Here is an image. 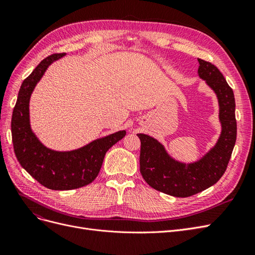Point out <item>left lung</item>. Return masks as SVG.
I'll return each instance as SVG.
<instances>
[{
  "instance_id": "left-lung-1",
  "label": "left lung",
  "mask_w": 255,
  "mask_h": 255,
  "mask_svg": "<svg viewBox=\"0 0 255 255\" xmlns=\"http://www.w3.org/2000/svg\"><path fill=\"white\" fill-rule=\"evenodd\" d=\"M198 74L206 81L219 103L221 134L208 153L191 164H183L168 155L163 144L153 137L137 134L140 139V173L150 186L173 197L186 198L205 190L217 183L226 172L236 141L235 99L219 69L198 58Z\"/></svg>"
}]
</instances>
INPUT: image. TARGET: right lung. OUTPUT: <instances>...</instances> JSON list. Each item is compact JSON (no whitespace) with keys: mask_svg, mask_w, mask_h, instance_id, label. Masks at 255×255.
<instances>
[{"mask_svg":"<svg viewBox=\"0 0 255 255\" xmlns=\"http://www.w3.org/2000/svg\"><path fill=\"white\" fill-rule=\"evenodd\" d=\"M65 53L45 57L23 81L11 118L13 150L20 165L44 187L70 190L90 184L98 176L106 152L126 136V130L94 140L81 149L53 151L38 140L29 126V98L47 68Z\"/></svg>","mask_w":255,"mask_h":255,"instance_id":"obj_1","label":"right lung"}]
</instances>
